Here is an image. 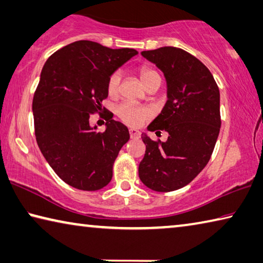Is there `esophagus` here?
Returning a JSON list of instances; mask_svg holds the SVG:
<instances>
[{
  "mask_svg": "<svg viewBox=\"0 0 263 263\" xmlns=\"http://www.w3.org/2000/svg\"><path fill=\"white\" fill-rule=\"evenodd\" d=\"M128 132H130V137H131L132 139L140 138V132L138 130H136V128H130V130H128Z\"/></svg>",
  "mask_w": 263,
  "mask_h": 263,
  "instance_id": "1",
  "label": "esophagus"
}]
</instances>
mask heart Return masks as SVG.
<instances>
[{
  "instance_id": "obj_1",
  "label": "heart",
  "mask_w": 263,
  "mask_h": 263,
  "mask_svg": "<svg viewBox=\"0 0 263 263\" xmlns=\"http://www.w3.org/2000/svg\"><path fill=\"white\" fill-rule=\"evenodd\" d=\"M139 76L144 86L148 85L149 83L156 81V79L160 81L159 73L154 69L148 68V66H143V68L139 69ZM120 82H122V73H120V71H115L110 74L109 78H107L106 84L107 92H109L110 96L118 95ZM117 116L119 117L122 122L130 125V126H139V125L143 124L145 120H147L151 117V112L146 107L136 105L133 103H123L117 109Z\"/></svg>"
}]
</instances>
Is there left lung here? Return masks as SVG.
Listing matches in <instances>:
<instances>
[{
  "label": "left lung",
  "instance_id": "8db88e82",
  "mask_svg": "<svg viewBox=\"0 0 263 263\" xmlns=\"http://www.w3.org/2000/svg\"><path fill=\"white\" fill-rule=\"evenodd\" d=\"M141 55L164 72L167 83V102L147 128L165 130L168 138L154 141L141 135L146 151L139 178L156 192L176 191L211 159L221 126L219 87L210 70L185 50L164 47Z\"/></svg>",
  "mask_w": 263,
  "mask_h": 263
}]
</instances>
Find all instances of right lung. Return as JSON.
Masks as SVG:
<instances>
[{"instance_id":"obj_1","label":"right lung","mask_w":263,"mask_h":263,"mask_svg":"<svg viewBox=\"0 0 263 263\" xmlns=\"http://www.w3.org/2000/svg\"><path fill=\"white\" fill-rule=\"evenodd\" d=\"M137 53L77 41L52 53L42 69L32 99L36 141L57 176L74 189L98 191L111 181L130 133L112 117L99 132L89 118L102 110L110 74Z\"/></svg>"}]
</instances>
